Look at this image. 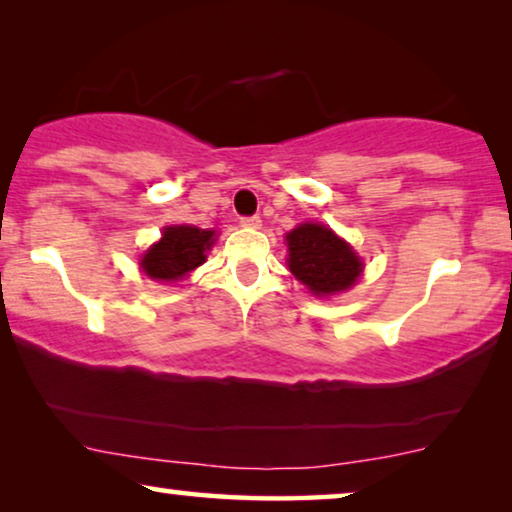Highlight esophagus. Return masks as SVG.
<instances>
[{"label": "esophagus", "instance_id": "esophagus-1", "mask_svg": "<svg viewBox=\"0 0 512 512\" xmlns=\"http://www.w3.org/2000/svg\"><path fill=\"white\" fill-rule=\"evenodd\" d=\"M240 226H242V228H249V230L261 228V216H242Z\"/></svg>", "mask_w": 512, "mask_h": 512}]
</instances>
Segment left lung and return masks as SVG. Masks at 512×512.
Instances as JSON below:
<instances>
[{"mask_svg": "<svg viewBox=\"0 0 512 512\" xmlns=\"http://www.w3.org/2000/svg\"><path fill=\"white\" fill-rule=\"evenodd\" d=\"M289 270L314 296H331L345 291L359 279L363 265L347 242L331 228L303 223L286 235Z\"/></svg>", "mask_w": 512, "mask_h": 512, "instance_id": "8db88e82", "label": "left lung"}]
</instances>
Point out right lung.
I'll use <instances>...</instances> for the list:
<instances>
[{
	"label": "right lung",
	"instance_id": "right-lung-1",
	"mask_svg": "<svg viewBox=\"0 0 512 512\" xmlns=\"http://www.w3.org/2000/svg\"><path fill=\"white\" fill-rule=\"evenodd\" d=\"M214 230L195 226H172L163 230L160 242L146 251L142 270L158 282H177L186 272L205 263V251L212 247Z\"/></svg>",
	"mask_w": 512,
	"mask_h": 512
}]
</instances>
